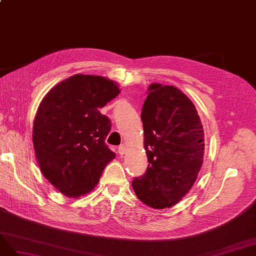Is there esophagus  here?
Masks as SVG:
<instances>
[{"instance_id": "obj_1", "label": "esophagus", "mask_w": 256, "mask_h": 256, "mask_svg": "<svg viewBox=\"0 0 256 256\" xmlns=\"http://www.w3.org/2000/svg\"><path fill=\"white\" fill-rule=\"evenodd\" d=\"M117 151H118V154H119V155H123V154H124V152H126V146H123V144L119 146Z\"/></svg>"}]
</instances>
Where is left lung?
I'll use <instances>...</instances> for the list:
<instances>
[{"label":"left lung","mask_w":256,"mask_h":256,"mask_svg":"<svg viewBox=\"0 0 256 256\" xmlns=\"http://www.w3.org/2000/svg\"><path fill=\"white\" fill-rule=\"evenodd\" d=\"M146 171L132 182L153 208L176 204L192 187L204 155V132L194 103L180 89L151 84L142 110Z\"/></svg>","instance_id":"obj_1"}]
</instances>
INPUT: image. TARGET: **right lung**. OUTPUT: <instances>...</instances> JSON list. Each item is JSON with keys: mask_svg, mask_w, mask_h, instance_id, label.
Here are the masks:
<instances>
[{"mask_svg": "<svg viewBox=\"0 0 256 256\" xmlns=\"http://www.w3.org/2000/svg\"><path fill=\"white\" fill-rule=\"evenodd\" d=\"M119 94L108 78L76 74L41 101L32 144L41 172L62 194L78 198L92 192L106 164L116 158L105 144L110 120L98 110Z\"/></svg>", "mask_w": 256, "mask_h": 256, "instance_id": "add662e5", "label": "right lung"}]
</instances>
